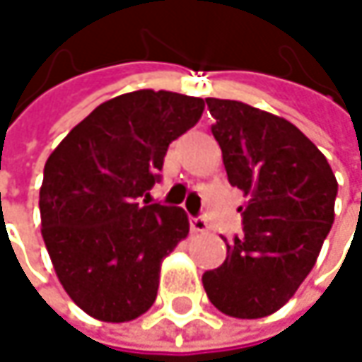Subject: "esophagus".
<instances>
[{"instance_id": "esophagus-1", "label": "esophagus", "mask_w": 362, "mask_h": 362, "mask_svg": "<svg viewBox=\"0 0 362 362\" xmlns=\"http://www.w3.org/2000/svg\"><path fill=\"white\" fill-rule=\"evenodd\" d=\"M207 220L203 218V216H194V218H190V230L192 233H207Z\"/></svg>"}]
</instances>
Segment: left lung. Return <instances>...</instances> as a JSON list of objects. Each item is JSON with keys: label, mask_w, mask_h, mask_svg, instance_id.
<instances>
[{"label": "left lung", "mask_w": 362, "mask_h": 362, "mask_svg": "<svg viewBox=\"0 0 362 362\" xmlns=\"http://www.w3.org/2000/svg\"><path fill=\"white\" fill-rule=\"evenodd\" d=\"M228 182L247 203L243 235L203 274L209 302L235 319L276 313L313 270L333 224L337 182L325 155L287 119L239 100L205 98Z\"/></svg>", "instance_id": "obj_1"}]
</instances>
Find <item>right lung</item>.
<instances>
[{
	"instance_id": "obj_1",
	"label": "right lung",
	"mask_w": 362,
	"mask_h": 362,
	"mask_svg": "<svg viewBox=\"0 0 362 362\" xmlns=\"http://www.w3.org/2000/svg\"><path fill=\"white\" fill-rule=\"evenodd\" d=\"M203 109V98L165 90L121 94L47 157L41 235L64 291L90 317L125 323L153 306L161 262L188 235V216L140 197H148L168 146Z\"/></svg>"
}]
</instances>
